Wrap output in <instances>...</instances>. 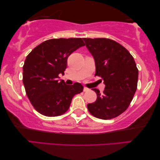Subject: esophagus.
<instances>
[{
    "instance_id": "34e87169",
    "label": "esophagus",
    "mask_w": 160,
    "mask_h": 160,
    "mask_svg": "<svg viewBox=\"0 0 160 160\" xmlns=\"http://www.w3.org/2000/svg\"><path fill=\"white\" fill-rule=\"evenodd\" d=\"M88 90H89V88H88L87 87H83V91H84V92H86V91H88Z\"/></svg>"
}]
</instances>
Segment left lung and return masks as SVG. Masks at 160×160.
Returning <instances> with one entry per match:
<instances>
[{"label":"left lung","mask_w":160,"mask_h":160,"mask_svg":"<svg viewBox=\"0 0 160 160\" xmlns=\"http://www.w3.org/2000/svg\"><path fill=\"white\" fill-rule=\"evenodd\" d=\"M95 61L96 76L105 84L103 93L93 88L97 99L87 105L88 111L98 118L108 120L126 110L137 90L138 69L132 56L124 47L106 38H83Z\"/></svg>","instance_id":"1"}]
</instances>
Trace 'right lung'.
I'll return each instance as SVG.
<instances>
[{
  "mask_svg": "<svg viewBox=\"0 0 160 160\" xmlns=\"http://www.w3.org/2000/svg\"><path fill=\"white\" fill-rule=\"evenodd\" d=\"M84 45L82 38L52 39L37 46L26 57L23 84L30 103L40 114L61 116L69 109L74 96L83 91L80 83L67 85L59 79V74H64L70 54Z\"/></svg>",
  "mask_w": 160,
  "mask_h": 160,
  "instance_id": "add662e5",
  "label": "right lung"
}]
</instances>
